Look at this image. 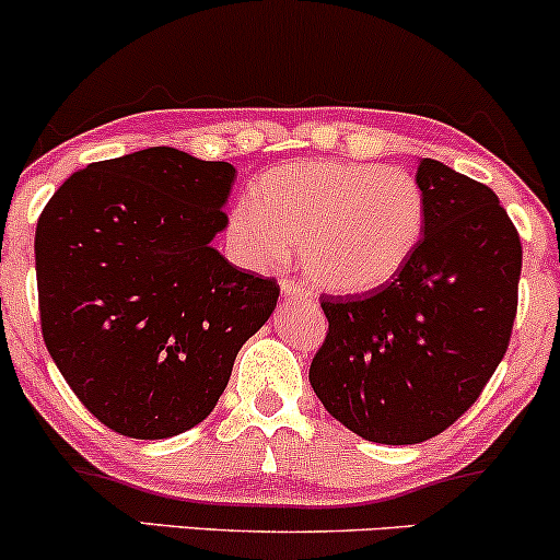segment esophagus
Returning <instances> with one entry per match:
<instances>
[{"label": "esophagus", "mask_w": 560, "mask_h": 560, "mask_svg": "<svg viewBox=\"0 0 560 560\" xmlns=\"http://www.w3.org/2000/svg\"><path fill=\"white\" fill-rule=\"evenodd\" d=\"M281 294H284V298H298V300L307 298L305 287H302L300 281H294V279H281Z\"/></svg>", "instance_id": "obj_1"}]
</instances>
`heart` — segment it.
Segmentation results:
<instances>
[{"mask_svg": "<svg viewBox=\"0 0 560 560\" xmlns=\"http://www.w3.org/2000/svg\"><path fill=\"white\" fill-rule=\"evenodd\" d=\"M229 236L253 266H276L298 244L302 271L334 294L395 281L427 234V195L408 171L345 160L289 163L249 184Z\"/></svg>", "mask_w": 560, "mask_h": 560, "instance_id": "1", "label": "heart"}]
</instances>
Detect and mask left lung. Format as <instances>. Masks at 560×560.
I'll list each match as a JSON object with an SVG mask.
<instances>
[{
  "label": "left lung",
  "instance_id": "obj_1",
  "mask_svg": "<svg viewBox=\"0 0 560 560\" xmlns=\"http://www.w3.org/2000/svg\"><path fill=\"white\" fill-rule=\"evenodd\" d=\"M427 234L408 268L369 294L331 298L311 387L350 432L416 445L477 402L518 305L522 240L490 186L419 160Z\"/></svg>",
  "mask_w": 560,
  "mask_h": 560
}]
</instances>
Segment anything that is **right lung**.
<instances>
[{
	"label": "right lung",
	"instance_id": "obj_1",
	"mask_svg": "<svg viewBox=\"0 0 560 560\" xmlns=\"http://www.w3.org/2000/svg\"><path fill=\"white\" fill-rule=\"evenodd\" d=\"M236 168L150 147L75 171L36 223L42 334L89 413L133 440L208 419L279 284L213 247Z\"/></svg>",
	"mask_w": 560,
	"mask_h": 560
}]
</instances>
